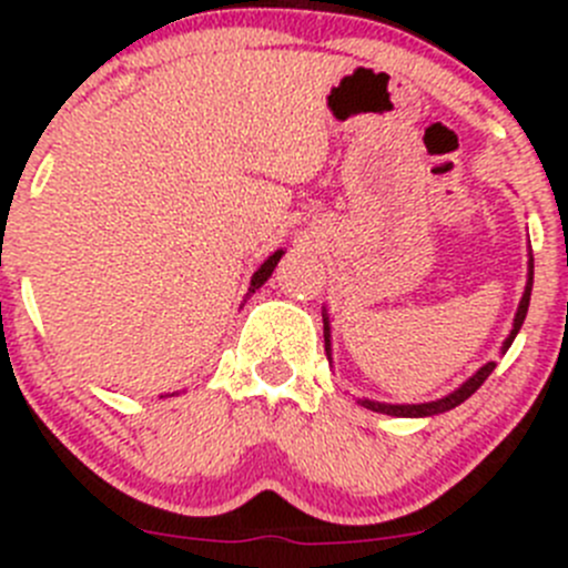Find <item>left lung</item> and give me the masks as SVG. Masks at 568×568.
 I'll use <instances>...</instances> for the list:
<instances>
[{"label":"left lung","instance_id":"left-lung-1","mask_svg":"<svg viewBox=\"0 0 568 568\" xmlns=\"http://www.w3.org/2000/svg\"><path fill=\"white\" fill-rule=\"evenodd\" d=\"M530 291H532V255H530V261H528V285H525L523 302H519L517 316H514V329H511V335H508V337H506V343H503V352H508V346H511L514 337H517V332H519V326H523L525 316H528ZM324 348H326V357L332 359L329 316H326V311H324ZM491 371H495V363H486L484 368L475 371V374L469 376V379L464 382L462 387H456L454 393L445 395V398H437V400H426V404H379V400H368V398H363V400H359V404H363L365 409H371V412H382V415H393V417H428V415H443V412L456 409V406L464 404V400H467L469 395H473L475 390H478V387L484 385L486 379H489Z\"/></svg>","mask_w":568,"mask_h":568}]
</instances>
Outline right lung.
<instances>
[{
  "mask_svg": "<svg viewBox=\"0 0 568 568\" xmlns=\"http://www.w3.org/2000/svg\"><path fill=\"white\" fill-rule=\"evenodd\" d=\"M280 257H283V250H277V252H274V255H268V257H266V261H263V263H261V268H257V272H255V274H252L247 296H250V294H255V291H257V288H261V285H263V283H266V280H268V277H272V272H274V266H277V263H280Z\"/></svg>",
  "mask_w": 568,
  "mask_h": 568,
  "instance_id": "add662e5",
  "label": "right lung"
}]
</instances>
